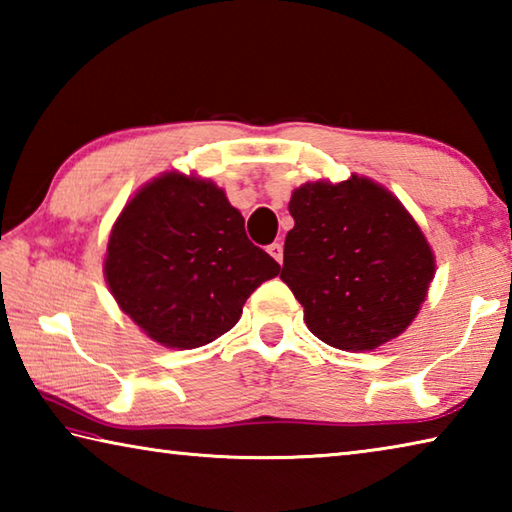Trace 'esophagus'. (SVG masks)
<instances>
[{
  "mask_svg": "<svg viewBox=\"0 0 512 512\" xmlns=\"http://www.w3.org/2000/svg\"><path fill=\"white\" fill-rule=\"evenodd\" d=\"M266 250H268V255H271L277 264H282V259H284V248H282V244H271Z\"/></svg>",
  "mask_w": 512,
  "mask_h": 512,
  "instance_id": "34e87169",
  "label": "esophagus"
}]
</instances>
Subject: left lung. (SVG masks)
Masks as SVG:
<instances>
[{
  "label": "left lung",
  "instance_id": "8db88e82",
  "mask_svg": "<svg viewBox=\"0 0 512 512\" xmlns=\"http://www.w3.org/2000/svg\"><path fill=\"white\" fill-rule=\"evenodd\" d=\"M282 280L320 341L366 352L418 316L436 257L418 221L384 185L352 173L293 189Z\"/></svg>",
  "mask_w": 512,
  "mask_h": 512
}]
</instances>
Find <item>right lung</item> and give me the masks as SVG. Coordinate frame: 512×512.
Returning a JSON list of instances; mask_svg holds the SVG:
<instances>
[{
  "label": "right lung",
  "instance_id": "1",
  "mask_svg": "<svg viewBox=\"0 0 512 512\" xmlns=\"http://www.w3.org/2000/svg\"><path fill=\"white\" fill-rule=\"evenodd\" d=\"M280 264L250 244L212 180L164 171L119 212L103 275L119 309L164 348L194 350L237 325Z\"/></svg>",
  "mask_w": 512,
  "mask_h": 512
}]
</instances>
